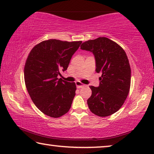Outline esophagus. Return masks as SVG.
Returning a JSON list of instances; mask_svg holds the SVG:
<instances>
[{"label": "esophagus", "instance_id": "1", "mask_svg": "<svg viewBox=\"0 0 154 154\" xmlns=\"http://www.w3.org/2000/svg\"><path fill=\"white\" fill-rule=\"evenodd\" d=\"M75 84H76V86H77V88H82V87L85 86V85L83 84L82 83H81L80 82H75Z\"/></svg>", "mask_w": 154, "mask_h": 154}]
</instances>
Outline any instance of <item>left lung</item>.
I'll return each instance as SVG.
<instances>
[{
  "mask_svg": "<svg viewBox=\"0 0 154 154\" xmlns=\"http://www.w3.org/2000/svg\"><path fill=\"white\" fill-rule=\"evenodd\" d=\"M81 49L93 54L95 71L102 73L99 86H90L92 95L87 100L89 109L96 116H111L122 107L129 92L131 68L127 54L106 37L85 41Z\"/></svg>",
  "mask_w": 154,
  "mask_h": 154,
  "instance_id": "8db88e82",
  "label": "left lung"
}]
</instances>
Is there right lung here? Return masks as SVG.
Returning a JSON list of instances; mask_svg holds the SVG:
<instances>
[{"label":"right lung","mask_w":154,"mask_h":154,"mask_svg":"<svg viewBox=\"0 0 154 154\" xmlns=\"http://www.w3.org/2000/svg\"><path fill=\"white\" fill-rule=\"evenodd\" d=\"M81 43L49 39L35 45L27 57L24 68L27 92L35 106L48 116L57 118L70 109L76 85L57 77L67 70Z\"/></svg>","instance_id":"add662e5"}]
</instances>
